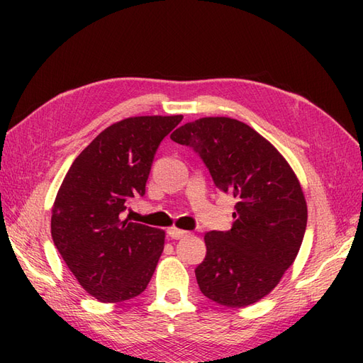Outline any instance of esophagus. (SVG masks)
I'll return each mask as SVG.
<instances>
[{
  "label": "esophagus",
  "instance_id": "1",
  "mask_svg": "<svg viewBox=\"0 0 363 363\" xmlns=\"http://www.w3.org/2000/svg\"><path fill=\"white\" fill-rule=\"evenodd\" d=\"M167 234H168V237L174 238V240H179V238L187 235V230H182V229H177V228H168Z\"/></svg>",
  "mask_w": 363,
  "mask_h": 363
}]
</instances>
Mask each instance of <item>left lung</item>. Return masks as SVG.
Masks as SVG:
<instances>
[{"instance_id":"left-lung-1","label":"left lung","mask_w":363,"mask_h":363,"mask_svg":"<svg viewBox=\"0 0 363 363\" xmlns=\"http://www.w3.org/2000/svg\"><path fill=\"white\" fill-rule=\"evenodd\" d=\"M169 137L198 152L215 186L237 199L230 230L204 235L206 259L195 269L199 290L228 307L257 303L303 243L307 206L296 174L267 138L234 118H199Z\"/></svg>"}]
</instances>
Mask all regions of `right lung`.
Masks as SVG:
<instances>
[{
  "label": "right lung",
  "mask_w": 363,
  "mask_h": 363,
  "mask_svg": "<svg viewBox=\"0 0 363 363\" xmlns=\"http://www.w3.org/2000/svg\"><path fill=\"white\" fill-rule=\"evenodd\" d=\"M182 115L130 117L106 128L64 177L51 215V237L89 295L121 303L146 289L165 233L123 220L128 201L145 195L160 142Z\"/></svg>",
  "instance_id": "add662e5"
}]
</instances>
